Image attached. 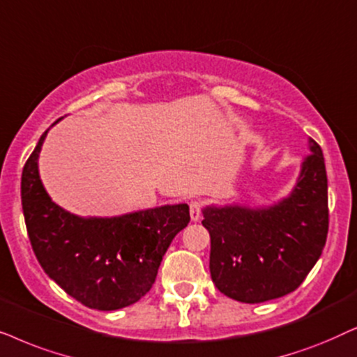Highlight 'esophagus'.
<instances>
[{
  "label": "esophagus",
  "instance_id": "34e87169",
  "mask_svg": "<svg viewBox=\"0 0 357 357\" xmlns=\"http://www.w3.org/2000/svg\"><path fill=\"white\" fill-rule=\"evenodd\" d=\"M202 208H204L202 201H191V204H189V212H191L192 222H197L199 218H201Z\"/></svg>",
  "mask_w": 357,
  "mask_h": 357
}]
</instances>
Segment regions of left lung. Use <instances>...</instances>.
I'll use <instances>...</instances> for the list:
<instances>
[{
	"label": "left lung",
	"mask_w": 357,
	"mask_h": 357,
	"mask_svg": "<svg viewBox=\"0 0 357 357\" xmlns=\"http://www.w3.org/2000/svg\"><path fill=\"white\" fill-rule=\"evenodd\" d=\"M287 199L268 208L206 207L211 235V275L227 297L259 303L287 296L320 258L328 235V179L320 145Z\"/></svg>",
	"instance_id": "8db88e82"
}]
</instances>
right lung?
Masks as SVG:
<instances>
[{
  "instance_id": "right-lung-1",
  "label": "right lung",
  "mask_w": 357,
  "mask_h": 357,
  "mask_svg": "<svg viewBox=\"0 0 357 357\" xmlns=\"http://www.w3.org/2000/svg\"><path fill=\"white\" fill-rule=\"evenodd\" d=\"M22 169L21 201L27 235L42 269L63 291L96 310L139 302L153 286L161 259L188 225V204L112 218H82L52 202L37 169L42 144Z\"/></svg>"
}]
</instances>
